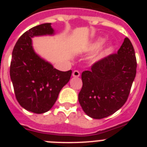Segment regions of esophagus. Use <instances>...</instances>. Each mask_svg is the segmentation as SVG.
Instances as JSON below:
<instances>
[{"label":"esophagus","instance_id":"1","mask_svg":"<svg viewBox=\"0 0 147 147\" xmlns=\"http://www.w3.org/2000/svg\"><path fill=\"white\" fill-rule=\"evenodd\" d=\"M72 76H74V77H79V76H80V73L78 71H74L73 72Z\"/></svg>","mask_w":147,"mask_h":147}]
</instances>
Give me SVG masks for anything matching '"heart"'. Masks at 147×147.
<instances>
[{"mask_svg":"<svg viewBox=\"0 0 147 147\" xmlns=\"http://www.w3.org/2000/svg\"><path fill=\"white\" fill-rule=\"evenodd\" d=\"M105 38H102V37H99V38L96 39V40H94L93 42H92L91 43H90L87 46L86 49H85V51H86L87 52L89 53L94 52L95 51H96L97 49H98L102 46V44L105 42ZM111 49H112V44L107 43L103 48L99 49L97 52H96L91 56L90 61L92 62H93V63H96V62H98L99 61L102 60L110 53Z\"/></svg>","mask_w":147,"mask_h":147,"instance_id":"heart-1","label":"heart"}]
</instances>
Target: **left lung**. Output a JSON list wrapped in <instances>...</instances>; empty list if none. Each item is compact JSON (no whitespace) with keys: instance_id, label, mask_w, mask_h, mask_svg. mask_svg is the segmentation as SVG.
I'll use <instances>...</instances> for the list:
<instances>
[{"instance_id":"obj_1","label":"left lung","mask_w":147,"mask_h":147,"mask_svg":"<svg viewBox=\"0 0 147 147\" xmlns=\"http://www.w3.org/2000/svg\"><path fill=\"white\" fill-rule=\"evenodd\" d=\"M136 54L126 37L117 54L96 62L82 74V88L78 98L83 111L92 119L112 115L127 102L136 74Z\"/></svg>"}]
</instances>
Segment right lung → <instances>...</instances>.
I'll list each match as a JSON object with an SVG mask.
<instances>
[{
	"instance_id": "obj_1",
	"label": "right lung",
	"mask_w": 147,
	"mask_h": 147,
	"mask_svg": "<svg viewBox=\"0 0 147 147\" xmlns=\"http://www.w3.org/2000/svg\"><path fill=\"white\" fill-rule=\"evenodd\" d=\"M51 23L30 28L15 44L11 56L10 77L15 96L25 110L40 114L49 111L69 82L72 71H60L35 52L32 38L53 36Z\"/></svg>"
}]
</instances>
